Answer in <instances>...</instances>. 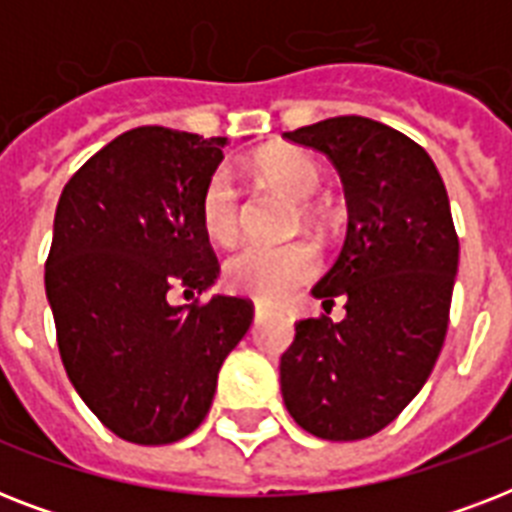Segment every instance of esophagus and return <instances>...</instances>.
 <instances>
[{
	"instance_id": "obj_1",
	"label": "esophagus",
	"mask_w": 512,
	"mask_h": 512,
	"mask_svg": "<svg viewBox=\"0 0 512 512\" xmlns=\"http://www.w3.org/2000/svg\"><path fill=\"white\" fill-rule=\"evenodd\" d=\"M271 308H268V305H263V303H255V321H263V319H268V316H271Z\"/></svg>"
}]
</instances>
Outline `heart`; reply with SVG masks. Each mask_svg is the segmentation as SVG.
<instances>
[{
    "mask_svg": "<svg viewBox=\"0 0 512 512\" xmlns=\"http://www.w3.org/2000/svg\"><path fill=\"white\" fill-rule=\"evenodd\" d=\"M255 175L297 199L295 223L324 225L332 207L311 196L321 180V167L303 148H273L255 159ZM199 220L209 239L231 244L241 225V193L231 170L217 167L199 193ZM319 255L308 241L287 244H244L223 265V284L236 295L255 297L260 303H281L295 287L313 279Z\"/></svg>",
    "mask_w": 512,
    "mask_h": 512,
    "instance_id": "1",
    "label": "heart"
}]
</instances>
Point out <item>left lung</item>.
I'll use <instances>...</instances> for the list:
<instances>
[{
  "label": "left lung",
  "mask_w": 512,
  "mask_h": 512,
  "mask_svg": "<svg viewBox=\"0 0 512 512\" xmlns=\"http://www.w3.org/2000/svg\"><path fill=\"white\" fill-rule=\"evenodd\" d=\"M284 138L332 159L348 236L313 287L327 313L345 297V319L297 321L281 356V396L311 436L361 441L396 420L436 366L460 239L436 164L404 132L335 116Z\"/></svg>",
  "instance_id": "1"
}]
</instances>
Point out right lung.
<instances>
[{"label": "right lung", "instance_id": "obj_1", "mask_svg": "<svg viewBox=\"0 0 512 512\" xmlns=\"http://www.w3.org/2000/svg\"><path fill=\"white\" fill-rule=\"evenodd\" d=\"M225 138L138 127L74 172L44 263L58 350L76 393L124 441L175 444L199 428L255 305L201 295L217 279L199 193Z\"/></svg>", "mask_w": 512, "mask_h": 512}]
</instances>
